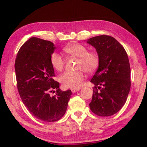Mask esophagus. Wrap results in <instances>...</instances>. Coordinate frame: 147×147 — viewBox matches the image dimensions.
<instances>
[{
	"label": "esophagus",
	"instance_id": "esophagus-1",
	"mask_svg": "<svg viewBox=\"0 0 147 147\" xmlns=\"http://www.w3.org/2000/svg\"><path fill=\"white\" fill-rule=\"evenodd\" d=\"M79 90H80L79 89H71V92H72V93H76L77 92H78Z\"/></svg>",
	"mask_w": 147,
	"mask_h": 147
}]
</instances>
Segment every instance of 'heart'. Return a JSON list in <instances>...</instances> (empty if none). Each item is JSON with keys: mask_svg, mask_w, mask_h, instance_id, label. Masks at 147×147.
Instances as JSON below:
<instances>
[{"mask_svg": "<svg viewBox=\"0 0 147 147\" xmlns=\"http://www.w3.org/2000/svg\"><path fill=\"white\" fill-rule=\"evenodd\" d=\"M64 51L69 55L79 58L76 65L78 71L65 72L59 77V81L65 88L78 89L85 79L84 71L91 74L97 69L100 64L99 55L95 51H88L87 47L80 43H71L65 47ZM51 64L54 69L61 71L64 67L65 61L60 54L54 52L51 56Z\"/></svg>", "mask_w": 147, "mask_h": 147, "instance_id": "heart-1", "label": "heart"}]
</instances>
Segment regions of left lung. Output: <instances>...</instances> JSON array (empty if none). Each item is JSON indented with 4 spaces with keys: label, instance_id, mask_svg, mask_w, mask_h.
<instances>
[{
    "label": "left lung",
    "instance_id": "left-lung-1",
    "mask_svg": "<svg viewBox=\"0 0 147 147\" xmlns=\"http://www.w3.org/2000/svg\"><path fill=\"white\" fill-rule=\"evenodd\" d=\"M100 57L97 71L90 82L95 85L90 108L98 116L107 117L119 111L128 96L130 64L125 49L114 37L102 35L87 41Z\"/></svg>",
    "mask_w": 147,
    "mask_h": 147
}]
</instances>
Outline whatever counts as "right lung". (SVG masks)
<instances>
[{"label":"right lung","instance_id":"obj_1","mask_svg":"<svg viewBox=\"0 0 147 147\" xmlns=\"http://www.w3.org/2000/svg\"><path fill=\"white\" fill-rule=\"evenodd\" d=\"M55 47L52 42L36 37L26 41L19 50L15 71L19 94L33 116L44 122L60 119L66 111L72 92H62L54 80L51 56ZM56 90L52 97L49 93Z\"/></svg>","mask_w":147,"mask_h":147}]
</instances>
